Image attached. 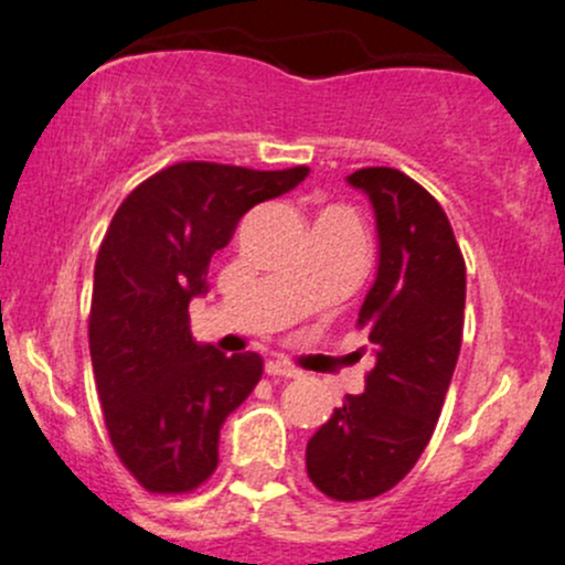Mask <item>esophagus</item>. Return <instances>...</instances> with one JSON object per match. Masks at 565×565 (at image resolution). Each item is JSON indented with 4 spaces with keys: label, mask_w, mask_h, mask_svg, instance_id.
<instances>
[{
    "label": "esophagus",
    "mask_w": 565,
    "mask_h": 565,
    "mask_svg": "<svg viewBox=\"0 0 565 565\" xmlns=\"http://www.w3.org/2000/svg\"><path fill=\"white\" fill-rule=\"evenodd\" d=\"M265 372L270 374V377H281V380H292V377H298V369L289 366L287 361H267Z\"/></svg>",
    "instance_id": "1"
}]
</instances>
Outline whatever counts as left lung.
Segmentation results:
<instances>
[{
  "label": "left lung",
  "instance_id": "8db88e82",
  "mask_svg": "<svg viewBox=\"0 0 565 565\" xmlns=\"http://www.w3.org/2000/svg\"><path fill=\"white\" fill-rule=\"evenodd\" d=\"M374 207L377 278L358 315L374 344L366 388L344 396L306 446L311 483L341 503L388 492L431 440L461 347L465 259L448 215L398 169L347 177Z\"/></svg>",
  "mask_w": 565,
  "mask_h": 565
}]
</instances>
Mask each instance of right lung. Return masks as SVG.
<instances>
[{
  "label": "right lung",
  "instance_id": "obj_1",
  "mask_svg": "<svg viewBox=\"0 0 565 565\" xmlns=\"http://www.w3.org/2000/svg\"><path fill=\"white\" fill-rule=\"evenodd\" d=\"M306 174L182 161L114 213L95 259L89 355L114 451L147 492H191L218 467L221 426L259 383L262 358L196 344L188 303L207 292L210 259L237 221Z\"/></svg>",
  "mask_w": 565,
  "mask_h": 565
}]
</instances>
